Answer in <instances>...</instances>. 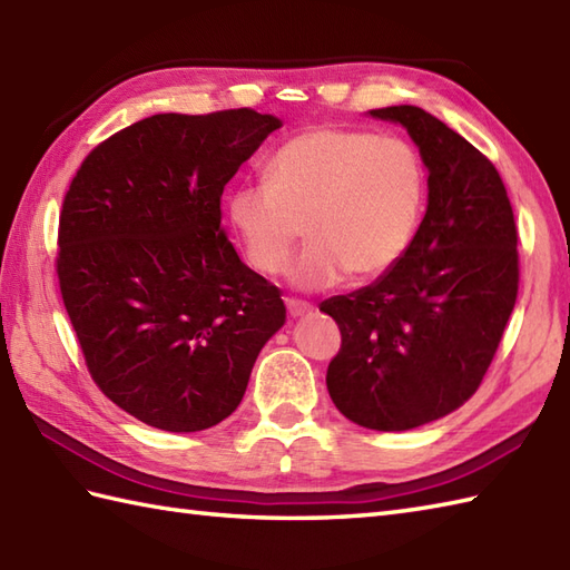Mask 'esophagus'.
<instances>
[{"label":"esophagus","mask_w":570,"mask_h":570,"mask_svg":"<svg viewBox=\"0 0 570 570\" xmlns=\"http://www.w3.org/2000/svg\"><path fill=\"white\" fill-rule=\"evenodd\" d=\"M286 308L292 318H304L313 313V306L308 304V301H301V298H286Z\"/></svg>","instance_id":"1"}]
</instances>
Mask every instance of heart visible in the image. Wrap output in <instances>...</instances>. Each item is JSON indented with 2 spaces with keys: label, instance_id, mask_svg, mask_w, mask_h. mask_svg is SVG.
<instances>
[{
  "label": "heart",
  "instance_id": "1",
  "mask_svg": "<svg viewBox=\"0 0 570 570\" xmlns=\"http://www.w3.org/2000/svg\"><path fill=\"white\" fill-rule=\"evenodd\" d=\"M423 193L426 168L406 139L313 127L274 151L266 184L229 193L227 217L264 276L284 269L304 225L311 242L288 278L318 292L345 274L367 282L390 272L416 235Z\"/></svg>",
  "mask_w": 570,
  "mask_h": 570
}]
</instances>
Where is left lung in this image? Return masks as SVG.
<instances>
[{
    "mask_svg": "<svg viewBox=\"0 0 570 570\" xmlns=\"http://www.w3.org/2000/svg\"><path fill=\"white\" fill-rule=\"evenodd\" d=\"M370 115L414 139L429 205L390 272L321 304L343 337L325 384L357 426L409 431L463 406L485 377L517 301V225L498 168L458 131L414 105Z\"/></svg>",
    "mask_w": 570,
    "mask_h": 570,
    "instance_id": "1",
    "label": "left lung"
}]
</instances>
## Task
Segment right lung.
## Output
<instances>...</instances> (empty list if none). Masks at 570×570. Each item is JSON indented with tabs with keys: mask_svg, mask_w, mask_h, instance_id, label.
Here are the masks:
<instances>
[{
	"mask_svg": "<svg viewBox=\"0 0 570 570\" xmlns=\"http://www.w3.org/2000/svg\"><path fill=\"white\" fill-rule=\"evenodd\" d=\"M282 127L274 115H154L80 164L58 223L56 272L90 377L147 426L193 433L245 396L282 292L220 227L227 180Z\"/></svg>",
	"mask_w": 570,
	"mask_h": 570,
	"instance_id": "1",
	"label": "right lung"
}]
</instances>
